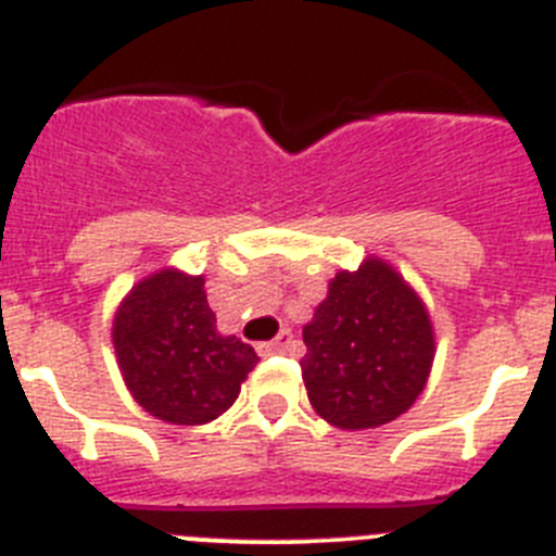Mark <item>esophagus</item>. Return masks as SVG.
<instances>
[{"instance_id": "1", "label": "esophagus", "mask_w": 556, "mask_h": 556, "mask_svg": "<svg viewBox=\"0 0 556 556\" xmlns=\"http://www.w3.org/2000/svg\"><path fill=\"white\" fill-rule=\"evenodd\" d=\"M289 345H292V333L283 328V331L278 333L275 339H269V342H258V345H255V351H258V356H273V353L287 351Z\"/></svg>"}]
</instances>
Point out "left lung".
I'll return each instance as SVG.
<instances>
[{"label":"left lung","mask_w":556,"mask_h":556,"mask_svg":"<svg viewBox=\"0 0 556 556\" xmlns=\"http://www.w3.org/2000/svg\"><path fill=\"white\" fill-rule=\"evenodd\" d=\"M303 342L308 401L342 431L378 429L404 415L424 392L437 351L424 298L378 255L333 275Z\"/></svg>","instance_id":"1"}]
</instances>
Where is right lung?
<instances>
[{
	"instance_id": "right-lung-1",
	"label": "right lung",
	"mask_w": 556,
	"mask_h": 556,
	"mask_svg": "<svg viewBox=\"0 0 556 556\" xmlns=\"http://www.w3.org/2000/svg\"><path fill=\"white\" fill-rule=\"evenodd\" d=\"M113 351L132 401L175 426H203L233 406L253 348L217 331L203 275L155 269L113 314Z\"/></svg>"
}]
</instances>
